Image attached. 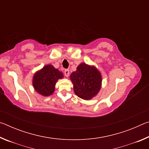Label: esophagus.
Here are the masks:
<instances>
[{
  "instance_id": "esophagus-1",
  "label": "esophagus",
  "mask_w": 149,
  "mask_h": 149,
  "mask_svg": "<svg viewBox=\"0 0 149 149\" xmlns=\"http://www.w3.org/2000/svg\"><path fill=\"white\" fill-rule=\"evenodd\" d=\"M69 74H70L69 70H68V69L65 70H64V75H65V76L68 77V76H69Z\"/></svg>"
}]
</instances>
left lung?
Segmentation results:
<instances>
[{"instance_id": "left-lung-1", "label": "left lung", "mask_w": 149, "mask_h": 149, "mask_svg": "<svg viewBox=\"0 0 149 149\" xmlns=\"http://www.w3.org/2000/svg\"><path fill=\"white\" fill-rule=\"evenodd\" d=\"M70 77L75 95L82 99H92L101 88V74L94 65L81 63Z\"/></svg>"}]
</instances>
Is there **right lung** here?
Masks as SVG:
<instances>
[{
  "mask_svg": "<svg viewBox=\"0 0 149 149\" xmlns=\"http://www.w3.org/2000/svg\"><path fill=\"white\" fill-rule=\"evenodd\" d=\"M63 77L62 73L53 65H46L34 74L33 86L39 94L48 97L54 93L58 80Z\"/></svg>",
  "mask_w": 149,
  "mask_h": 149,
  "instance_id": "1",
  "label": "right lung"
}]
</instances>
